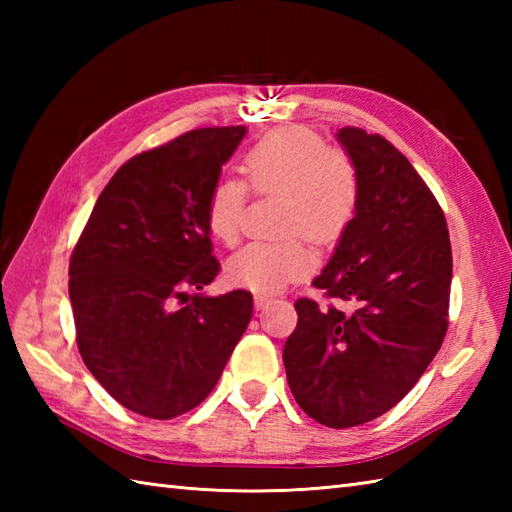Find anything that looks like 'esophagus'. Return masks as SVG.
<instances>
[{
	"instance_id": "obj_1",
	"label": "esophagus",
	"mask_w": 512,
	"mask_h": 512,
	"mask_svg": "<svg viewBox=\"0 0 512 512\" xmlns=\"http://www.w3.org/2000/svg\"><path fill=\"white\" fill-rule=\"evenodd\" d=\"M270 303V297H266V295H255V308L257 310H264L266 306Z\"/></svg>"
}]
</instances>
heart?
Segmentation results:
<instances>
[{
  "label": "heart",
  "instance_id": "1",
  "mask_svg": "<svg viewBox=\"0 0 512 512\" xmlns=\"http://www.w3.org/2000/svg\"><path fill=\"white\" fill-rule=\"evenodd\" d=\"M246 184L255 193L281 195L279 226L301 230L319 244L334 242L352 222L361 182L352 158L328 149L306 127H281L246 151ZM246 204V187L235 178L213 184L206 200V226L222 244H235ZM306 237L292 234L279 242H250L226 259V281L259 295L279 292L314 268Z\"/></svg>",
  "mask_w": 512,
  "mask_h": 512
}]
</instances>
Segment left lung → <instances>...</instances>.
Segmentation results:
<instances>
[{
  "label": "left lung",
  "mask_w": 512,
  "mask_h": 512,
  "mask_svg": "<svg viewBox=\"0 0 512 512\" xmlns=\"http://www.w3.org/2000/svg\"><path fill=\"white\" fill-rule=\"evenodd\" d=\"M361 182L358 206L314 286L343 306L295 303L284 347L292 396L332 429L383 416L409 394L447 334V220L418 171L383 136L336 132Z\"/></svg>",
  "instance_id": "left-lung-1"
}]
</instances>
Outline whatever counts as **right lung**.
<instances>
[{
  "label": "right lung",
  "mask_w": 512,
  "mask_h": 512,
  "mask_svg": "<svg viewBox=\"0 0 512 512\" xmlns=\"http://www.w3.org/2000/svg\"><path fill=\"white\" fill-rule=\"evenodd\" d=\"M244 136L246 127L193 129L125 162L72 253L83 363L140 416L169 420L198 407L253 317L246 290L200 292L220 270L206 200Z\"/></svg>",
  "instance_id": "right-lung-1"
}]
</instances>
